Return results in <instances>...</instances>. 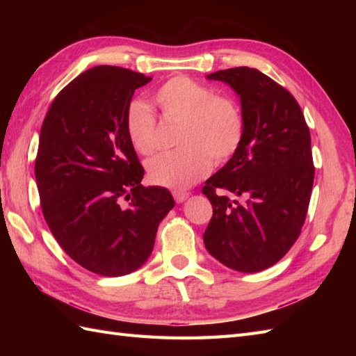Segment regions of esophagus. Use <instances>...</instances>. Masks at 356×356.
<instances>
[{
	"mask_svg": "<svg viewBox=\"0 0 356 356\" xmlns=\"http://www.w3.org/2000/svg\"><path fill=\"white\" fill-rule=\"evenodd\" d=\"M174 195V200H176L177 203H184L188 197H190V193H184V191H174L172 193Z\"/></svg>",
	"mask_w": 356,
	"mask_h": 356,
	"instance_id": "obj_1",
	"label": "esophagus"
}]
</instances>
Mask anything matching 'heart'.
Returning <instances> with one entry per match:
<instances>
[{"label": "heart", "instance_id": "heart-1", "mask_svg": "<svg viewBox=\"0 0 356 356\" xmlns=\"http://www.w3.org/2000/svg\"><path fill=\"white\" fill-rule=\"evenodd\" d=\"M162 116L176 120V143L180 147L159 154L147 163L151 184L172 191H185L209 172L213 162H228L243 140L245 122L238 104L217 96L190 78L166 81L153 95ZM125 131L136 153L154 149L156 118L145 104L133 101L125 113Z\"/></svg>", "mask_w": 356, "mask_h": 356}]
</instances>
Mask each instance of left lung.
<instances>
[{
  "instance_id": "left-lung-1",
  "label": "left lung",
  "mask_w": 356,
  "mask_h": 356,
  "mask_svg": "<svg viewBox=\"0 0 356 356\" xmlns=\"http://www.w3.org/2000/svg\"><path fill=\"white\" fill-rule=\"evenodd\" d=\"M207 78L240 96L245 133L202 190L213 205L203 243L226 268L260 272L283 259L303 228L315 176L311 133L295 97L261 72L236 67Z\"/></svg>"
}]
</instances>
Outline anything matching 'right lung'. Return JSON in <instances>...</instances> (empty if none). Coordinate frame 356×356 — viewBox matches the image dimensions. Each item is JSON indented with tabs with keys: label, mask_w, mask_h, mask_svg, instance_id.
Wrapping results in <instances>:
<instances>
[{
	"label": "right lung",
	"mask_w": 356,
	"mask_h": 356,
	"mask_svg": "<svg viewBox=\"0 0 356 356\" xmlns=\"http://www.w3.org/2000/svg\"><path fill=\"white\" fill-rule=\"evenodd\" d=\"M149 81L122 67H93L59 92L41 127L35 177L45 222L70 259L104 277L139 269L174 207L168 190L140 184L143 168L125 131L127 107Z\"/></svg>",
	"instance_id": "1"
}]
</instances>
